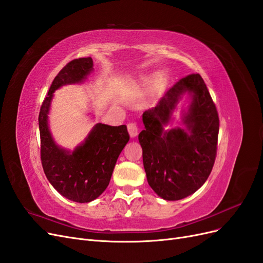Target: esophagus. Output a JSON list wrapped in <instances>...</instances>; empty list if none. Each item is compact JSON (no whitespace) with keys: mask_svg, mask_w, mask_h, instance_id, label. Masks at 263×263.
Wrapping results in <instances>:
<instances>
[{"mask_svg":"<svg viewBox=\"0 0 263 263\" xmlns=\"http://www.w3.org/2000/svg\"><path fill=\"white\" fill-rule=\"evenodd\" d=\"M127 128H128V133L130 135V137H136L138 134V126L136 123H129L127 125Z\"/></svg>","mask_w":263,"mask_h":263,"instance_id":"esophagus-1","label":"esophagus"}]
</instances>
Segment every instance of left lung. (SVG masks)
Masks as SVG:
<instances>
[{"label":"left lung","instance_id":"obj_1","mask_svg":"<svg viewBox=\"0 0 263 263\" xmlns=\"http://www.w3.org/2000/svg\"><path fill=\"white\" fill-rule=\"evenodd\" d=\"M185 92L193 101L183 121L185 130L165 132L162 126ZM144 129L138 139L148 183L165 200L194 194L209 177L218 149L219 114L202 77L190 74L170 88L156 107L143 112Z\"/></svg>","mask_w":263,"mask_h":263}]
</instances>
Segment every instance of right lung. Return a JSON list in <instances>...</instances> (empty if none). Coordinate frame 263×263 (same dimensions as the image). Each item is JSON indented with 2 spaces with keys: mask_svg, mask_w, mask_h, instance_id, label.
Masks as SVG:
<instances>
[{
  "mask_svg": "<svg viewBox=\"0 0 263 263\" xmlns=\"http://www.w3.org/2000/svg\"><path fill=\"white\" fill-rule=\"evenodd\" d=\"M91 58L70 61L52 81L39 113L40 153L44 174L58 192L75 202H90L106 189L120 153L129 140L126 125L99 123L86 141L73 152L57 146L48 127L53 92L60 87L83 81L93 68Z\"/></svg>",
  "mask_w": 263,
  "mask_h": 263,
  "instance_id": "right-lung-1",
  "label": "right lung"
}]
</instances>
